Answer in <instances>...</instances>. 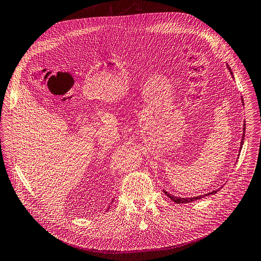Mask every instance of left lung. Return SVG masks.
<instances>
[{
  "instance_id": "1",
  "label": "left lung",
  "mask_w": 261,
  "mask_h": 261,
  "mask_svg": "<svg viewBox=\"0 0 261 261\" xmlns=\"http://www.w3.org/2000/svg\"><path fill=\"white\" fill-rule=\"evenodd\" d=\"M227 67H228V69H229V71H230L232 77L234 79V75H233V72H232V70H231V68L229 67V65H227ZM241 101H242V105H244V99H242V97H241ZM244 106H245V105H244ZM245 123H246V121H245ZM245 123H244V128H242V129H244V132H242V138H241V142H240V150H241L242 145H244V141H245V134H246V124H245ZM240 150H239V151H240ZM238 155H239V154H238ZM219 190H220V188L217 189V190L212 191V192H210V193H206V194L199 195V196H195V197H177V196H174V195L170 194L169 192H167V191H165V190H163V192H164L172 201H174V202H176V203H187V202H191V201H194V200L200 199V198L203 197V196H209V195L216 194Z\"/></svg>"
}]
</instances>
